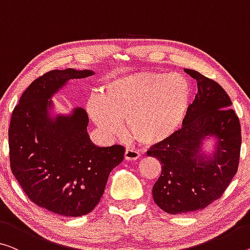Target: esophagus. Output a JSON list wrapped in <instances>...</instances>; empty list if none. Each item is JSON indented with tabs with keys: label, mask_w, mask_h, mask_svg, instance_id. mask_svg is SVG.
Returning a JSON list of instances; mask_svg holds the SVG:
<instances>
[{
	"label": "esophagus",
	"mask_w": 250,
	"mask_h": 250,
	"mask_svg": "<svg viewBox=\"0 0 250 250\" xmlns=\"http://www.w3.org/2000/svg\"><path fill=\"white\" fill-rule=\"evenodd\" d=\"M140 156V152L134 148H126L125 151V160L127 161H135Z\"/></svg>",
	"instance_id": "1"
}]
</instances>
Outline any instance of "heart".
I'll return each mask as SVG.
<instances>
[{
	"mask_svg": "<svg viewBox=\"0 0 250 250\" xmlns=\"http://www.w3.org/2000/svg\"><path fill=\"white\" fill-rule=\"evenodd\" d=\"M191 88L179 74L140 72L112 78L88 99L87 110L108 137L124 132L145 145L161 143L178 130L190 104Z\"/></svg>",
	"mask_w": 250,
	"mask_h": 250,
	"instance_id": "heart-1",
	"label": "heart"
}]
</instances>
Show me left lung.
I'll return each instance as SVG.
<instances>
[{"mask_svg":"<svg viewBox=\"0 0 250 250\" xmlns=\"http://www.w3.org/2000/svg\"><path fill=\"white\" fill-rule=\"evenodd\" d=\"M197 80L198 93L188 107L182 127L146 152L162 163L153 187V199L165 212L181 214L202 210L222 195L238 170L241 146L239 118L217 82L184 69ZM217 138L212 157L200 153L206 137Z\"/></svg>","mask_w":250,"mask_h":250,"instance_id":"left-lung-1","label":"left lung"}]
</instances>
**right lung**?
<instances>
[{"label": "right lung", "instance_id": "add662e5", "mask_svg": "<svg viewBox=\"0 0 250 250\" xmlns=\"http://www.w3.org/2000/svg\"><path fill=\"white\" fill-rule=\"evenodd\" d=\"M91 70H51L40 76L14 107L9 128L11 171L34 205L64 217L89 213L105 191L108 175L124 159L122 145L99 147L87 133L85 109L51 120L49 101L68 80Z\"/></svg>", "mask_w": 250, "mask_h": 250}]
</instances>
